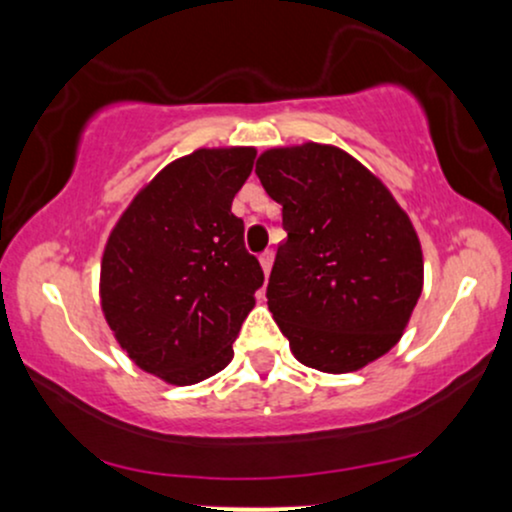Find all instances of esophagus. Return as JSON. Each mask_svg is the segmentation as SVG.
I'll return each instance as SVG.
<instances>
[{"mask_svg":"<svg viewBox=\"0 0 512 512\" xmlns=\"http://www.w3.org/2000/svg\"><path fill=\"white\" fill-rule=\"evenodd\" d=\"M260 264H262L264 276H269V269H272V264H274V252H272V250L262 252V255H260Z\"/></svg>","mask_w":512,"mask_h":512,"instance_id":"obj_1","label":"esophagus"}]
</instances>
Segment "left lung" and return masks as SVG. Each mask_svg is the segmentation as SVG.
<instances>
[{"label": "left lung", "mask_w": 512, "mask_h": 512, "mask_svg": "<svg viewBox=\"0 0 512 512\" xmlns=\"http://www.w3.org/2000/svg\"><path fill=\"white\" fill-rule=\"evenodd\" d=\"M257 178L281 204L267 305L293 356L354 373L402 339L424 289V255L385 182L332 144L274 146Z\"/></svg>", "instance_id": "8db88e82"}]
</instances>
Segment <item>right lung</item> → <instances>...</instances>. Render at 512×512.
<instances>
[{"mask_svg":"<svg viewBox=\"0 0 512 512\" xmlns=\"http://www.w3.org/2000/svg\"><path fill=\"white\" fill-rule=\"evenodd\" d=\"M252 146L175 158L134 195L101 260V310L117 344L168 385H195L233 358L264 274L245 250L233 197Z\"/></svg>","mask_w":512,"mask_h":512,"instance_id":"right-lung-1","label":"right lung"}]
</instances>
